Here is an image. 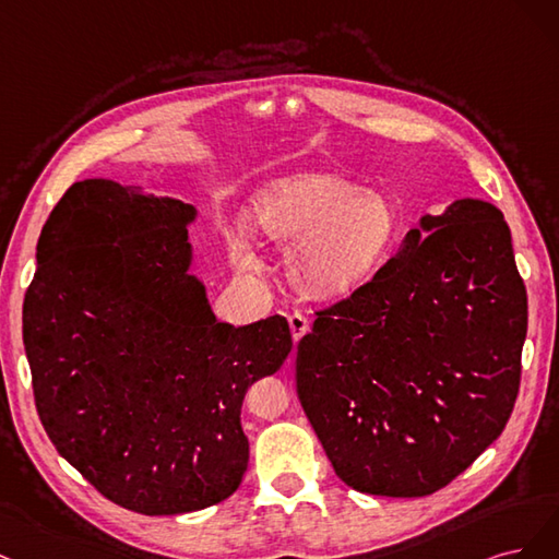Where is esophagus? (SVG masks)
I'll return each instance as SVG.
<instances>
[{
  "label": "esophagus",
  "instance_id": "34e87169",
  "mask_svg": "<svg viewBox=\"0 0 559 559\" xmlns=\"http://www.w3.org/2000/svg\"><path fill=\"white\" fill-rule=\"evenodd\" d=\"M287 320H290V330H293V338H295V344H297V341L306 334V332H309V328H311V322H309V318H306L304 313H293L290 318H287Z\"/></svg>",
  "mask_w": 559,
  "mask_h": 559
}]
</instances>
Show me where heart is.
Returning a JSON list of instances; mask_svg holds the SVG:
<instances>
[{"label": "heart", "instance_id": "1", "mask_svg": "<svg viewBox=\"0 0 559 559\" xmlns=\"http://www.w3.org/2000/svg\"><path fill=\"white\" fill-rule=\"evenodd\" d=\"M248 225L260 241L290 248L285 274L299 295L332 301L355 293L383 262L397 237V209L341 174L297 171L255 192ZM237 264L255 266L246 243Z\"/></svg>", "mask_w": 559, "mask_h": 559}]
</instances>
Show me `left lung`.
<instances>
[{"mask_svg": "<svg viewBox=\"0 0 559 559\" xmlns=\"http://www.w3.org/2000/svg\"><path fill=\"white\" fill-rule=\"evenodd\" d=\"M527 293L503 213L464 197L423 215L397 255L320 311L297 346V392L336 476L425 497L507 427Z\"/></svg>", "mask_w": 559, "mask_h": 559, "instance_id": "left-lung-1", "label": "left lung"}]
</instances>
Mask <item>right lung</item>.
<instances>
[{"instance_id": "1", "label": "right lung", "mask_w": 559, "mask_h": 559, "mask_svg": "<svg viewBox=\"0 0 559 559\" xmlns=\"http://www.w3.org/2000/svg\"><path fill=\"white\" fill-rule=\"evenodd\" d=\"M197 209L87 178L52 209L23 304L34 402L58 453L118 507L176 515L237 492L246 390L293 350L272 316L211 311L190 274Z\"/></svg>"}]
</instances>
